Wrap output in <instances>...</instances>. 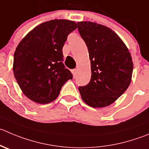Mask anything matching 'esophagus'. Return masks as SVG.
Listing matches in <instances>:
<instances>
[{
    "label": "esophagus",
    "instance_id": "obj_1",
    "mask_svg": "<svg viewBox=\"0 0 149 149\" xmlns=\"http://www.w3.org/2000/svg\"><path fill=\"white\" fill-rule=\"evenodd\" d=\"M76 72H77V70H76V69H73V70H72V73H73V76H76Z\"/></svg>",
    "mask_w": 149,
    "mask_h": 149
}]
</instances>
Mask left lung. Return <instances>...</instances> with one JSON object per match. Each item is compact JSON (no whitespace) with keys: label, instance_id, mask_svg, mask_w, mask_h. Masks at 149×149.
I'll return each mask as SVG.
<instances>
[{"label":"left lung","instance_id":"1","mask_svg":"<svg viewBox=\"0 0 149 149\" xmlns=\"http://www.w3.org/2000/svg\"><path fill=\"white\" fill-rule=\"evenodd\" d=\"M78 29L86 43L91 62V80L79 86L82 100L93 108L108 106L130 86L133 70L127 47L114 31L92 22H79Z\"/></svg>","mask_w":149,"mask_h":149}]
</instances>
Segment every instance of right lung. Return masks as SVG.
Returning <instances> with one entry per match:
<instances>
[{"mask_svg": "<svg viewBox=\"0 0 149 149\" xmlns=\"http://www.w3.org/2000/svg\"><path fill=\"white\" fill-rule=\"evenodd\" d=\"M77 28L75 22L53 19L29 32L14 52L13 71L24 95L40 104L52 102L73 75L65 68L63 47Z\"/></svg>", "mask_w": 149, "mask_h": 149, "instance_id": "add662e5", "label": "right lung"}]
</instances>
